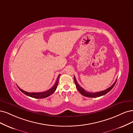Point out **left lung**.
Returning <instances> with one entry per match:
<instances>
[{"label":"left lung","instance_id":"left-lung-1","mask_svg":"<svg viewBox=\"0 0 133 133\" xmlns=\"http://www.w3.org/2000/svg\"><path fill=\"white\" fill-rule=\"evenodd\" d=\"M117 79L115 80V82L113 84V85H111L110 87L106 89L105 90H104V91H102L101 92H96V93H91V92H87L86 91H85V90L83 88L80 87L79 84H78L77 82L75 77L74 76V81H75L76 86V88H77L78 91L79 92V93L81 94V95L85 96V97H91V98H96V97H101V96H102L105 95V94H107V93H108L110 91V90L114 87V85L115 84V83H116V82H117Z\"/></svg>","mask_w":133,"mask_h":133}]
</instances>
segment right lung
Wrapping results in <instances>:
<instances>
[{
	"label": "right lung",
	"mask_w": 133,
	"mask_h": 133,
	"mask_svg": "<svg viewBox=\"0 0 133 133\" xmlns=\"http://www.w3.org/2000/svg\"><path fill=\"white\" fill-rule=\"evenodd\" d=\"M59 76H60V74H59L58 77H57V78L56 79V82L55 83V84L54 85V86L51 88L50 89H49L48 91H45V92H39V93H30V92H28L24 91V90L21 89V88H20L18 86V87L19 88V89L20 90L21 92H23L25 95H26L29 97H31L34 98H37V99H42V98H45L48 97L49 96H50V95H52L54 93V92L55 91V90L56 89L57 87V85H58V79Z\"/></svg>",
	"instance_id": "right-lung-1"
}]
</instances>
